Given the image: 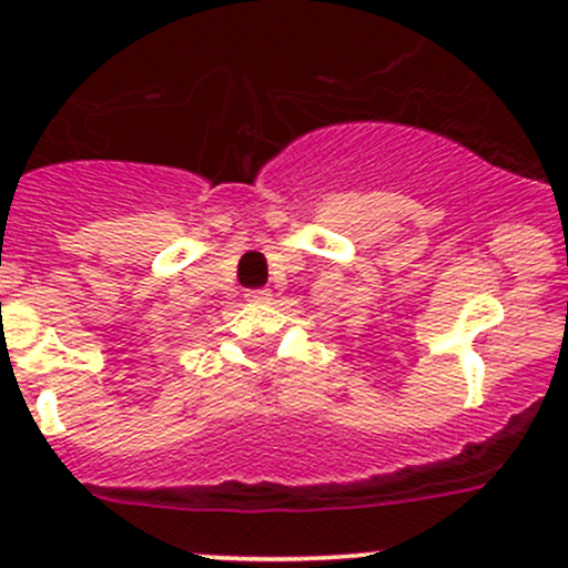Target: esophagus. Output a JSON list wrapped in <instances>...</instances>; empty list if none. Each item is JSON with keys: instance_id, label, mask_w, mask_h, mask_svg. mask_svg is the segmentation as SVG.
<instances>
[{"instance_id": "esophagus-1", "label": "esophagus", "mask_w": 568, "mask_h": 568, "mask_svg": "<svg viewBox=\"0 0 568 568\" xmlns=\"http://www.w3.org/2000/svg\"><path fill=\"white\" fill-rule=\"evenodd\" d=\"M268 300H272V291L268 288L247 291V302H268Z\"/></svg>"}]
</instances>
